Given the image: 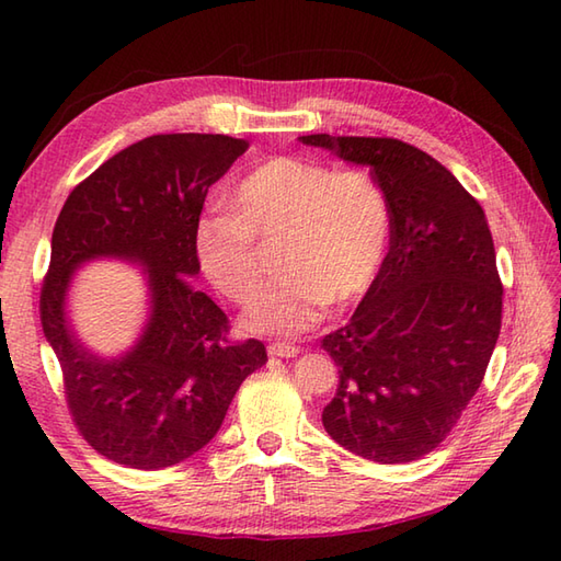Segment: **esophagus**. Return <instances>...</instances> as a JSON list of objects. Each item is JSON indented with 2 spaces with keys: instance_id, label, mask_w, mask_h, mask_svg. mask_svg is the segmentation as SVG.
I'll use <instances>...</instances> for the list:
<instances>
[{
  "instance_id": "esophagus-1",
  "label": "esophagus",
  "mask_w": 561,
  "mask_h": 561,
  "mask_svg": "<svg viewBox=\"0 0 561 561\" xmlns=\"http://www.w3.org/2000/svg\"><path fill=\"white\" fill-rule=\"evenodd\" d=\"M267 352L272 356H279V359H291V356H296L301 350L296 347V344H289V342H272Z\"/></svg>"
}]
</instances>
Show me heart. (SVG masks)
<instances>
[{
    "mask_svg": "<svg viewBox=\"0 0 561 561\" xmlns=\"http://www.w3.org/2000/svg\"><path fill=\"white\" fill-rule=\"evenodd\" d=\"M231 209H214L195 226L199 265L236 304L260 284L255 238H277V270L245 311L243 325L262 335H301L325 308L359 299L378 277L390 238L383 190L356 169L274 157L231 190Z\"/></svg>",
    "mask_w": 561,
    "mask_h": 561,
    "instance_id": "b5f03b06",
    "label": "heart"
}]
</instances>
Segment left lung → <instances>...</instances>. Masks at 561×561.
I'll return each instance as SVG.
<instances>
[{"label":"left lung","instance_id":"8db88e82","mask_svg":"<svg viewBox=\"0 0 561 561\" xmlns=\"http://www.w3.org/2000/svg\"><path fill=\"white\" fill-rule=\"evenodd\" d=\"M368 165L390 211V248L344 328L325 432L366 460H420L478 392L502 330V279L486 217L446 165L390 137H299Z\"/></svg>","mask_w":561,"mask_h":561}]
</instances>
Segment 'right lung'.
Segmentation results:
<instances>
[{
	"instance_id": "1",
	"label": "right lung",
	"mask_w": 561,
	"mask_h": 561,
	"mask_svg": "<svg viewBox=\"0 0 561 561\" xmlns=\"http://www.w3.org/2000/svg\"><path fill=\"white\" fill-rule=\"evenodd\" d=\"M245 139L153 135L115 153L59 211L41 291L45 340L62 368L79 434L135 470H163L205 448L243 380L265 366V344L231 342L229 320L190 277L207 190L243 157ZM115 256L148 274L150 318L125 355L105 360L77 337L66 294L83 261Z\"/></svg>"
}]
</instances>
